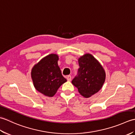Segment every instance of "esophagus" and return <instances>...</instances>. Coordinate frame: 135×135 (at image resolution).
Instances as JSON below:
<instances>
[{
	"label": "esophagus",
	"mask_w": 135,
	"mask_h": 135,
	"mask_svg": "<svg viewBox=\"0 0 135 135\" xmlns=\"http://www.w3.org/2000/svg\"><path fill=\"white\" fill-rule=\"evenodd\" d=\"M67 79L68 81H71V75H68L67 76Z\"/></svg>",
	"instance_id": "esophagus-1"
}]
</instances>
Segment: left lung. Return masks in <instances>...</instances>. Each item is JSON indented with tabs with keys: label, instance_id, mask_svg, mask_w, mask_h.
<instances>
[{
	"label": "left lung",
	"instance_id": "obj_1",
	"mask_svg": "<svg viewBox=\"0 0 135 135\" xmlns=\"http://www.w3.org/2000/svg\"><path fill=\"white\" fill-rule=\"evenodd\" d=\"M78 75L72 84L78 88L79 93L86 98L90 97L101 89L105 79V73L100 63L89 53L78 59Z\"/></svg>",
	"mask_w": 135,
	"mask_h": 135
}]
</instances>
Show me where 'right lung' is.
I'll list each match as a JSON object with an SVG mask.
<instances>
[{"instance_id":"right-lung-1","label":"right lung","mask_w":135,"mask_h":135,"mask_svg":"<svg viewBox=\"0 0 135 135\" xmlns=\"http://www.w3.org/2000/svg\"><path fill=\"white\" fill-rule=\"evenodd\" d=\"M58 60L57 54H49L34 65L31 71L34 87L46 96L53 97L60 86L67 81L62 75Z\"/></svg>"}]
</instances>
